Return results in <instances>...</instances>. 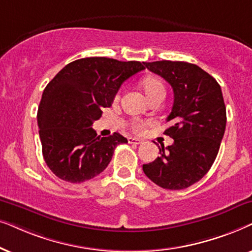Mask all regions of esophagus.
<instances>
[{
	"instance_id": "1",
	"label": "esophagus",
	"mask_w": 252,
	"mask_h": 252,
	"mask_svg": "<svg viewBox=\"0 0 252 252\" xmlns=\"http://www.w3.org/2000/svg\"><path fill=\"white\" fill-rule=\"evenodd\" d=\"M128 142L130 144H135V145H139V144L143 143V140L142 139H138V138H135V137H129Z\"/></svg>"
}]
</instances>
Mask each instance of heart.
<instances>
[{"label": "heart", "mask_w": 252, "mask_h": 252, "mask_svg": "<svg viewBox=\"0 0 252 252\" xmlns=\"http://www.w3.org/2000/svg\"><path fill=\"white\" fill-rule=\"evenodd\" d=\"M142 87L149 99H152L153 96H156L158 94L165 95L166 93L165 85H163V83L161 82L159 78H157V77H147V78H145L142 82ZM142 126L143 123L140 122H136L133 124V129L135 130H139Z\"/></svg>", "instance_id": "b5f03b06"}]
</instances>
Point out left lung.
Masks as SVG:
<instances>
[{"label": "left lung", "instance_id": "left-lung-1", "mask_svg": "<svg viewBox=\"0 0 252 252\" xmlns=\"http://www.w3.org/2000/svg\"><path fill=\"white\" fill-rule=\"evenodd\" d=\"M173 87L174 103L165 135L174 143L159 146L160 157L143 165L145 175L163 189L181 190L203 179L219 152L226 129L221 87L198 65L188 62L144 63Z\"/></svg>", "mask_w": 252, "mask_h": 252}]
</instances>
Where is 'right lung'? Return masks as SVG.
Segmentation results:
<instances>
[{
  "label": "right lung",
  "instance_id": "right-lung-1",
  "mask_svg": "<svg viewBox=\"0 0 252 252\" xmlns=\"http://www.w3.org/2000/svg\"><path fill=\"white\" fill-rule=\"evenodd\" d=\"M138 61L85 58L66 64L43 90L38 108L39 136L47 166L70 183L91 180L106 169L119 132L100 137L92 128L110 107L122 84L145 69Z\"/></svg>",
  "mask_w": 252,
  "mask_h": 252
}]
</instances>
